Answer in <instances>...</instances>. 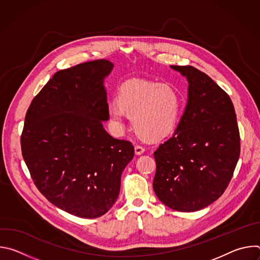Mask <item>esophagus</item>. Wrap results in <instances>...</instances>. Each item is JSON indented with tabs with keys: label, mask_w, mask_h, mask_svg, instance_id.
I'll return each mask as SVG.
<instances>
[{
	"label": "esophagus",
	"mask_w": 260,
	"mask_h": 260,
	"mask_svg": "<svg viewBox=\"0 0 260 260\" xmlns=\"http://www.w3.org/2000/svg\"><path fill=\"white\" fill-rule=\"evenodd\" d=\"M144 151H145V148L143 146H141V145H136L135 146L136 154H142Z\"/></svg>",
	"instance_id": "1"
}]
</instances>
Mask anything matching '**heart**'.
Instances as JSON below:
<instances>
[{"mask_svg": "<svg viewBox=\"0 0 260 260\" xmlns=\"http://www.w3.org/2000/svg\"><path fill=\"white\" fill-rule=\"evenodd\" d=\"M182 106L181 94L175 86L135 79L120 86L116 102L109 106V117L115 126L123 127L126 115L141 138L159 140L175 131Z\"/></svg>", "mask_w": 260, "mask_h": 260, "instance_id": "heart-1", "label": "heart"}]
</instances>
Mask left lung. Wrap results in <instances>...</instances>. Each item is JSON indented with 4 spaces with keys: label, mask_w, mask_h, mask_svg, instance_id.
Segmentation results:
<instances>
[{
    "label": "left lung",
    "mask_w": 260,
    "mask_h": 260,
    "mask_svg": "<svg viewBox=\"0 0 260 260\" xmlns=\"http://www.w3.org/2000/svg\"><path fill=\"white\" fill-rule=\"evenodd\" d=\"M172 68L189 82L188 102L173 136L154 151L153 189L169 208L193 212L228 188L240 157V132L223 89L194 67Z\"/></svg>",
    "instance_id": "left-lung-1"
}]
</instances>
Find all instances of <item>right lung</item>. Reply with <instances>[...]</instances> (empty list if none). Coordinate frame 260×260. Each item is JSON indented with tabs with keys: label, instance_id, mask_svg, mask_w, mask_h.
Returning <instances> with one entry per match:
<instances>
[{
	"label": "right lung",
	"instance_id": "obj_1",
	"mask_svg": "<svg viewBox=\"0 0 260 260\" xmlns=\"http://www.w3.org/2000/svg\"><path fill=\"white\" fill-rule=\"evenodd\" d=\"M105 59L56 72L25 114L21 152L39 191L57 208L81 218L106 214L116 202L121 174L133 159L131 142L111 137Z\"/></svg>",
	"mask_w": 260,
	"mask_h": 260
}]
</instances>
